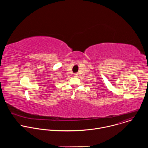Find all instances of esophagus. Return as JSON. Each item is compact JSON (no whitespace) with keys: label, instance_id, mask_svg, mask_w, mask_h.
<instances>
[{"label":"esophagus","instance_id":"obj_1","mask_svg":"<svg viewBox=\"0 0 148 148\" xmlns=\"http://www.w3.org/2000/svg\"><path fill=\"white\" fill-rule=\"evenodd\" d=\"M77 75V74H74V75Z\"/></svg>","mask_w":148,"mask_h":148}]
</instances>
